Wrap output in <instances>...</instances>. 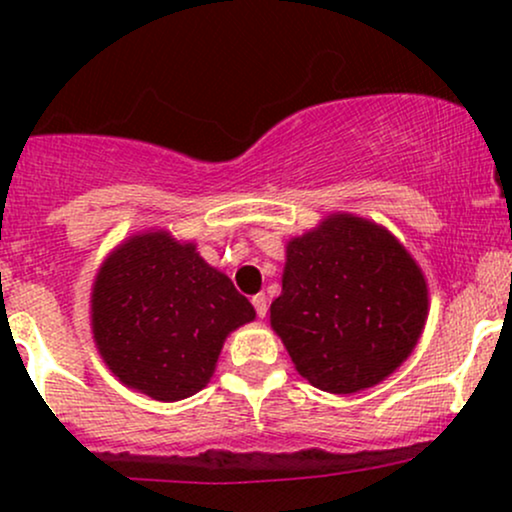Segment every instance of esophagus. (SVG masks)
<instances>
[{
    "instance_id": "1",
    "label": "esophagus",
    "mask_w": 512,
    "mask_h": 512,
    "mask_svg": "<svg viewBox=\"0 0 512 512\" xmlns=\"http://www.w3.org/2000/svg\"><path fill=\"white\" fill-rule=\"evenodd\" d=\"M252 305H255V310H257V317H264L267 315V296H264V293H257V296H252Z\"/></svg>"
}]
</instances>
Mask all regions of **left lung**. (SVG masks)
Masks as SVG:
<instances>
[{
    "label": "left lung",
    "mask_w": 512,
    "mask_h": 512,
    "mask_svg": "<svg viewBox=\"0 0 512 512\" xmlns=\"http://www.w3.org/2000/svg\"><path fill=\"white\" fill-rule=\"evenodd\" d=\"M272 330L317 390L354 395L411 356L428 317L421 267L380 223L325 216L286 243Z\"/></svg>",
    "instance_id": "obj_1"
}]
</instances>
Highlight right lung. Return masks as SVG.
Wrapping results in <instances>:
<instances>
[{"instance_id":"right-lung-1","label":"right lung","mask_w":512,"mask_h":512,"mask_svg":"<svg viewBox=\"0 0 512 512\" xmlns=\"http://www.w3.org/2000/svg\"><path fill=\"white\" fill-rule=\"evenodd\" d=\"M252 320L233 281L166 228L122 240L91 289L98 354L122 385L156 402L207 387L228 334Z\"/></svg>"}]
</instances>
